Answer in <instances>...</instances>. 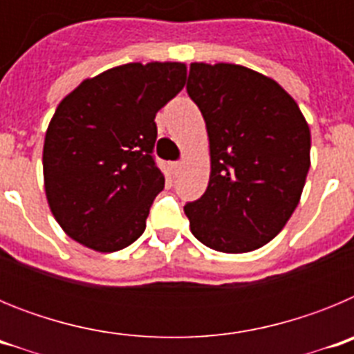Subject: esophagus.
Instances as JSON below:
<instances>
[{
    "label": "esophagus",
    "instance_id": "obj_1",
    "mask_svg": "<svg viewBox=\"0 0 354 354\" xmlns=\"http://www.w3.org/2000/svg\"><path fill=\"white\" fill-rule=\"evenodd\" d=\"M180 168H183V162L180 161H175L171 162V171H174V175H177L180 171Z\"/></svg>",
    "mask_w": 354,
    "mask_h": 354
}]
</instances>
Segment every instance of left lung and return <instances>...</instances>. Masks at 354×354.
Here are the masks:
<instances>
[{
    "mask_svg": "<svg viewBox=\"0 0 354 354\" xmlns=\"http://www.w3.org/2000/svg\"><path fill=\"white\" fill-rule=\"evenodd\" d=\"M187 95L205 120L211 177L184 212L200 243L223 253L261 248L298 205L310 168V129L286 90L234 64H192Z\"/></svg>",
    "mask_w": 354,
    "mask_h": 354,
    "instance_id": "8db88e82",
    "label": "left lung"
}]
</instances>
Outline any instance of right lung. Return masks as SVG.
Here are the masks:
<instances>
[{
    "label": "right lung",
    "mask_w": 354,
    "mask_h": 354,
    "mask_svg": "<svg viewBox=\"0 0 354 354\" xmlns=\"http://www.w3.org/2000/svg\"><path fill=\"white\" fill-rule=\"evenodd\" d=\"M184 81L179 62L126 64L84 80L58 104L44 142V184L68 237L109 253L142 236L165 187L152 156L154 118Z\"/></svg>",
    "instance_id": "obj_1"
}]
</instances>
